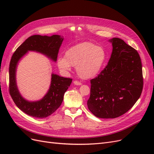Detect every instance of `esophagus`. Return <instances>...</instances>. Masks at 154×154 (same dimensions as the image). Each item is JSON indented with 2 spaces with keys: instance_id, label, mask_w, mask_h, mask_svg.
<instances>
[{
  "instance_id": "obj_1",
  "label": "esophagus",
  "mask_w": 154,
  "mask_h": 154,
  "mask_svg": "<svg viewBox=\"0 0 154 154\" xmlns=\"http://www.w3.org/2000/svg\"><path fill=\"white\" fill-rule=\"evenodd\" d=\"M73 83L75 85H82V83H80V82H78V81H74V82H73Z\"/></svg>"
}]
</instances>
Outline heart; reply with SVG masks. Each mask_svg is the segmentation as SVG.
I'll return each mask as SVG.
<instances>
[{
  "label": "heart",
  "mask_w": 154,
  "mask_h": 154,
  "mask_svg": "<svg viewBox=\"0 0 154 154\" xmlns=\"http://www.w3.org/2000/svg\"><path fill=\"white\" fill-rule=\"evenodd\" d=\"M106 53L100 46L91 42H82L69 48L64 57L57 60V66L63 73L71 71L75 67L78 76L88 80L97 76L106 61Z\"/></svg>",
  "instance_id": "b5f03b06"
}]
</instances>
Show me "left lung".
I'll list each match as a JSON object with an SVG mask.
<instances>
[{"instance_id": "1", "label": "left lung", "mask_w": 154, "mask_h": 154, "mask_svg": "<svg viewBox=\"0 0 154 154\" xmlns=\"http://www.w3.org/2000/svg\"><path fill=\"white\" fill-rule=\"evenodd\" d=\"M112 51L108 65L91 80L88 108L99 118L119 117L128 111L140 97L143 79L137 51L119 38L109 40Z\"/></svg>"}]
</instances>
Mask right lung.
Listing matches in <instances>:
<instances>
[{
	"label": "right lung",
	"mask_w": 154,
	"mask_h": 154,
	"mask_svg": "<svg viewBox=\"0 0 154 154\" xmlns=\"http://www.w3.org/2000/svg\"><path fill=\"white\" fill-rule=\"evenodd\" d=\"M63 39V36L58 35L51 36L32 35L26 39L12 56L9 68L10 95L18 108L32 117L44 118L54 112L61 105L65 92L72 80L52 73L51 84L45 96L40 100L29 101L21 95L17 87L16 75L18 64L29 51L40 53L56 62Z\"/></svg>",
	"instance_id": "obj_1"
}]
</instances>
